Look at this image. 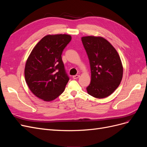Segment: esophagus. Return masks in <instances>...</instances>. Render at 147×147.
Returning a JSON list of instances; mask_svg holds the SVG:
<instances>
[{"instance_id": "obj_1", "label": "esophagus", "mask_w": 147, "mask_h": 147, "mask_svg": "<svg viewBox=\"0 0 147 147\" xmlns=\"http://www.w3.org/2000/svg\"><path fill=\"white\" fill-rule=\"evenodd\" d=\"M80 77V75H74V76L72 77V78L74 79H77Z\"/></svg>"}]
</instances>
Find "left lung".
Instances as JSON below:
<instances>
[{"label": "left lung", "mask_w": 147, "mask_h": 147, "mask_svg": "<svg viewBox=\"0 0 147 147\" xmlns=\"http://www.w3.org/2000/svg\"><path fill=\"white\" fill-rule=\"evenodd\" d=\"M82 41L90 61L91 79L88 93L98 99L108 97L121 82L123 68L115 48L100 37H83Z\"/></svg>", "instance_id": "8db88e82"}]
</instances>
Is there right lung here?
<instances>
[{"mask_svg": "<svg viewBox=\"0 0 147 147\" xmlns=\"http://www.w3.org/2000/svg\"><path fill=\"white\" fill-rule=\"evenodd\" d=\"M71 39L67 34L48 35L35 45L26 61V83L33 94L44 101L57 98L69 80L61 55Z\"/></svg>", "mask_w": 147, "mask_h": 147, "instance_id": "add662e5", "label": "right lung"}]
</instances>
